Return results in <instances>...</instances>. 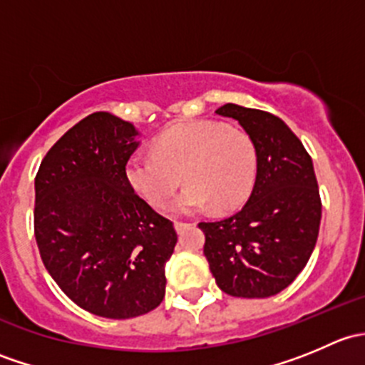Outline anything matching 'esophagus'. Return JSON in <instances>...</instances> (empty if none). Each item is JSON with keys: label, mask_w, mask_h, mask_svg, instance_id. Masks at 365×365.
I'll return each instance as SVG.
<instances>
[{"label": "esophagus", "mask_w": 365, "mask_h": 365, "mask_svg": "<svg viewBox=\"0 0 365 365\" xmlns=\"http://www.w3.org/2000/svg\"><path fill=\"white\" fill-rule=\"evenodd\" d=\"M187 226H189V224H187V222H182V220H176V222H175V230L178 231V233H182V231L185 230Z\"/></svg>", "instance_id": "34e87169"}]
</instances>
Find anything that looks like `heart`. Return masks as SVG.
I'll return each mask as SVG.
<instances>
[{"instance_id": "heart-1", "label": "heart", "mask_w": 365, "mask_h": 365, "mask_svg": "<svg viewBox=\"0 0 365 365\" xmlns=\"http://www.w3.org/2000/svg\"><path fill=\"white\" fill-rule=\"evenodd\" d=\"M152 152L130 157L125 178L153 206L164 205L185 180V189L169 205L176 215L196 213L212 203L222 210L237 206L247 196L256 173L251 138L213 120L173 125L153 141Z\"/></svg>"}]
</instances>
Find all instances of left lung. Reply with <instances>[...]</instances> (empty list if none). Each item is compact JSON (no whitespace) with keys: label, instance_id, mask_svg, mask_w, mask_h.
Returning <instances> with one entry per match:
<instances>
[{"label":"left lung","instance_id":"obj_1","mask_svg":"<svg viewBox=\"0 0 365 365\" xmlns=\"http://www.w3.org/2000/svg\"><path fill=\"white\" fill-rule=\"evenodd\" d=\"M256 150L249 201L226 219L200 222L203 252L217 286L231 297L267 298L288 288L314 251L322 200L312 159L292 128L274 114L226 104Z\"/></svg>","mask_w":365,"mask_h":365}]
</instances>
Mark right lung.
Here are the masks:
<instances>
[{"label":"right lung","mask_w":365,"mask_h":365,"mask_svg":"<svg viewBox=\"0 0 365 365\" xmlns=\"http://www.w3.org/2000/svg\"><path fill=\"white\" fill-rule=\"evenodd\" d=\"M135 135L111 113L90 114L54 143L35 178L40 257L73 304L102 318H135L160 305L178 240L171 220L125 178Z\"/></svg>","instance_id":"add662e5"}]
</instances>
